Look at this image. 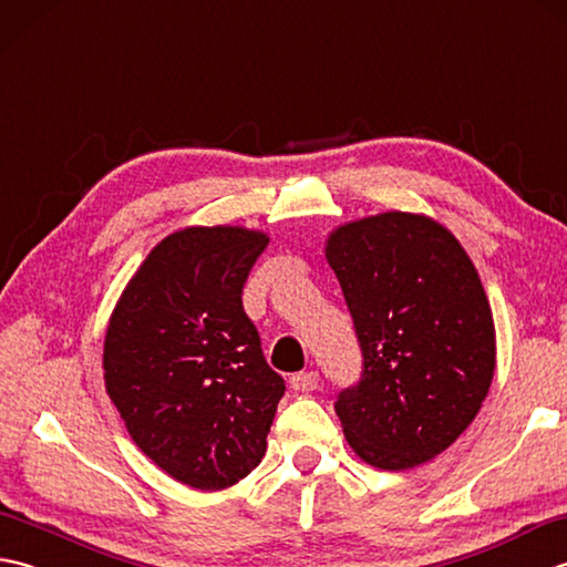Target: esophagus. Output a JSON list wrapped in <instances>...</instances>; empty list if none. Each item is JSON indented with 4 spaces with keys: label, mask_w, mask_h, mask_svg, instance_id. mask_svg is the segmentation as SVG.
<instances>
[{
    "label": "esophagus",
    "mask_w": 567,
    "mask_h": 567,
    "mask_svg": "<svg viewBox=\"0 0 567 567\" xmlns=\"http://www.w3.org/2000/svg\"><path fill=\"white\" fill-rule=\"evenodd\" d=\"M290 382H292V390H297V392H315L319 388V372L317 370L297 372Z\"/></svg>",
    "instance_id": "1"
}]
</instances>
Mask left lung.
Here are the masks:
<instances>
[{
    "label": "left lung",
    "mask_w": 567,
    "mask_h": 567,
    "mask_svg": "<svg viewBox=\"0 0 567 567\" xmlns=\"http://www.w3.org/2000/svg\"><path fill=\"white\" fill-rule=\"evenodd\" d=\"M363 370L336 414L382 470L431 461L461 436L495 375V323L473 260L441 224L388 212L329 236Z\"/></svg>",
    "instance_id": "obj_1"
}]
</instances>
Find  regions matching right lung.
Instances as JSON below:
<instances>
[{"label": "right lung", "instance_id": "add662e5", "mask_svg": "<svg viewBox=\"0 0 567 567\" xmlns=\"http://www.w3.org/2000/svg\"><path fill=\"white\" fill-rule=\"evenodd\" d=\"M270 238L195 226L163 238L114 309L104 380L131 439L167 475L224 489L256 467L285 394L244 311Z\"/></svg>", "mask_w": 567, "mask_h": 567}]
</instances>
